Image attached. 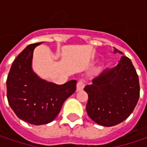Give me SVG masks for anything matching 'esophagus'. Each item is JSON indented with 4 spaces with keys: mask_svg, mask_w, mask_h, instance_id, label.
<instances>
[{
    "mask_svg": "<svg viewBox=\"0 0 147 147\" xmlns=\"http://www.w3.org/2000/svg\"><path fill=\"white\" fill-rule=\"evenodd\" d=\"M84 86H85V84H84V82H82V80H79V81L77 82L76 90H77V91H81V90H82V89L84 88Z\"/></svg>",
    "mask_w": 147,
    "mask_h": 147,
    "instance_id": "34e87169",
    "label": "esophagus"
}]
</instances>
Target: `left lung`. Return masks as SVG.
<instances>
[{"instance_id":"8db88e82","label":"left lung","mask_w":147,"mask_h":147,"mask_svg":"<svg viewBox=\"0 0 147 147\" xmlns=\"http://www.w3.org/2000/svg\"><path fill=\"white\" fill-rule=\"evenodd\" d=\"M114 53H120L114 49ZM84 90L88 95L86 110L96 123L111 127L127 119L140 97V82L131 60L122 56L117 65L106 69Z\"/></svg>"}]
</instances>
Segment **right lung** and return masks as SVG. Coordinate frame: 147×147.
<instances>
[{
	"instance_id": "add662e5",
	"label": "right lung",
	"mask_w": 147,
	"mask_h": 147,
	"mask_svg": "<svg viewBox=\"0 0 147 147\" xmlns=\"http://www.w3.org/2000/svg\"><path fill=\"white\" fill-rule=\"evenodd\" d=\"M42 42L26 47L15 59L7 79V97L18 118L30 124L51 123L67 98L76 89V81L58 85L41 79L32 70L33 52Z\"/></svg>"
}]
</instances>
